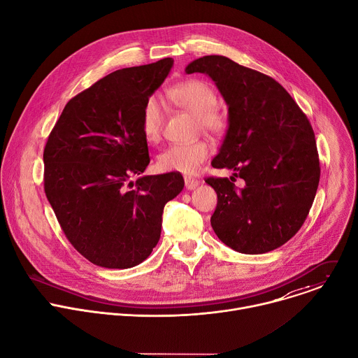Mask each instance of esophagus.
<instances>
[{"label":"esophagus","instance_id":"esophagus-1","mask_svg":"<svg viewBox=\"0 0 358 358\" xmlns=\"http://www.w3.org/2000/svg\"><path fill=\"white\" fill-rule=\"evenodd\" d=\"M184 182H185L187 189H195L199 185V181L195 180V178H191V177H185Z\"/></svg>","mask_w":358,"mask_h":358}]
</instances>
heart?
<instances>
[{
  "label": "heart",
  "mask_w": 358,
  "mask_h": 358,
  "mask_svg": "<svg viewBox=\"0 0 358 358\" xmlns=\"http://www.w3.org/2000/svg\"><path fill=\"white\" fill-rule=\"evenodd\" d=\"M176 105L196 117L198 124L210 133L221 134L227 129V116L217 108L215 92L201 80H185L173 86L169 92ZM164 123V105L157 94L145 99L141 110V131L147 141L160 138ZM211 155V144L207 140L176 143L164 148L157 164L164 171L192 174Z\"/></svg>",
  "instance_id": "1"
}]
</instances>
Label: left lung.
Masks as SVG:
<instances>
[{"label":"left lung","mask_w":358,"mask_h":358,"mask_svg":"<svg viewBox=\"0 0 358 358\" xmlns=\"http://www.w3.org/2000/svg\"><path fill=\"white\" fill-rule=\"evenodd\" d=\"M196 72L213 79L228 106L227 133L211 164L245 181L236 189L228 178L206 180L218 195L213 229L236 252L273 250L300 229L316 196L320 166L313 129L271 76L221 55L187 65L185 73Z\"/></svg>","instance_id":"left-lung-1"}]
</instances>
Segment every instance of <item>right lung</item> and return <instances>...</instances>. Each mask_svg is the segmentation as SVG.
<instances>
[{
    "label": "right lung",
    "mask_w": 358,
    "mask_h": 358,
    "mask_svg": "<svg viewBox=\"0 0 358 358\" xmlns=\"http://www.w3.org/2000/svg\"><path fill=\"white\" fill-rule=\"evenodd\" d=\"M173 65L164 58L109 73L68 101L48 137L46 198L69 242L97 266L145 261L160 239L164 206L184 188L180 173L141 176L150 163L143 105Z\"/></svg>",
    "instance_id": "1"
}]
</instances>
